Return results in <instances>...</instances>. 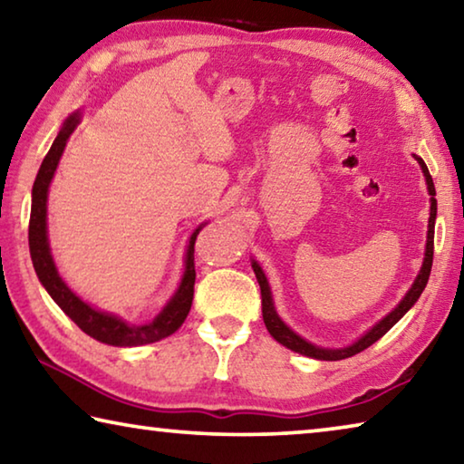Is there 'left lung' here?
<instances>
[{
  "mask_svg": "<svg viewBox=\"0 0 464 464\" xmlns=\"http://www.w3.org/2000/svg\"><path fill=\"white\" fill-rule=\"evenodd\" d=\"M415 160L420 161V166L423 169V176H426V182H428V190L431 194V207H430V223H428V243H426V257H423V266L418 274V278H415L413 286L410 288V293L405 295V298L401 303L397 304L395 311H391L387 317L382 321H379L371 332H366L362 337L356 343L348 345V348H342V350H324V348H317V345H313L309 342H304L303 337H298L293 329H288L285 324H282V319L276 315V311H274V303H272V295H270V286H268V280H266L264 272L260 266L256 262H251V268L256 272V278L260 282V290H262V315H264V324L268 327L270 335L274 340L280 342L282 345H286V348L298 352V354H304V356H311V358H317V360H343V358H350L358 354V352L366 350L368 345H372L376 340H381V337L389 332V329L397 324L399 319H401L407 311L413 307V303L418 301L420 295L423 293V288L428 285V278H430V270H431V262H434V223H436V188H434V179H431L428 166L423 163L421 157H415Z\"/></svg>",
  "mask_w": 464,
  "mask_h": 464,
  "instance_id": "1",
  "label": "left lung"
}]
</instances>
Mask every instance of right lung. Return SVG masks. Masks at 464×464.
Listing matches in <instances>:
<instances>
[{
	"label": "right lung",
	"instance_id": "1",
	"mask_svg": "<svg viewBox=\"0 0 464 464\" xmlns=\"http://www.w3.org/2000/svg\"><path fill=\"white\" fill-rule=\"evenodd\" d=\"M80 124V114L69 116V121L63 124L61 132L54 139L53 147L43 160V166L38 169L34 186H33V210H30V225H28V243H30V256H33V264L36 270L38 280L43 286L49 290L53 301L65 311V315L73 321V324L88 334L93 340L110 345H143L160 342L161 337H168L176 332V329L184 324L192 307L194 298V243L196 235L200 229H196L190 237V246H188L186 256V272L179 285L178 293L168 303L160 315L153 319L149 325H129L122 319L108 315V313H100L85 304L80 296H75L72 290L67 288L65 282L61 280L57 268H54L49 241H46V192H49V184L53 179L54 169L63 155V149L67 145V139L73 135V130Z\"/></svg>",
	"mask_w": 464,
	"mask_h": 464
}]
</instances>
